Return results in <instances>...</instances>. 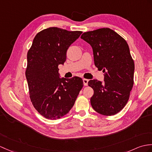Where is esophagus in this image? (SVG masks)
<instances>
[{
	"label": "esophagus",
	"instance_id": "34e87169",
	"mask_svg": "<svg viewBox=\"0 0 152 152\" xmlns=\"http://www.w3.org/2000/svg\"><path fill=\"white\" fill-rule=\"evenodd\" d=\"M88 82H89V80H88L87 79H83V84L84 86H87L88 85Z\"/></svg>",
	"mask_w": 152,
	"mask_h": 152
}]
</instances>
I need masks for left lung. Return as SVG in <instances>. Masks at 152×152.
<instances>
[{"label": "left lung", "instance_id": "1", "mask_svg": "<svg viewBox=\"0 0 152 152\" xmlns=\"http://www.w3.org/2000/svg\"><path fill=\"white\" fill-rule=\"evenodd\" d=\"M81 38L93 48L94 65L104 72V82L91 80L93 108L101 115L118 113L128 102L133 86L135 65L124 38L108 28L83 33Z\"/></svg>", "mask_w": 152, "mask_h": 152}]
</instances>
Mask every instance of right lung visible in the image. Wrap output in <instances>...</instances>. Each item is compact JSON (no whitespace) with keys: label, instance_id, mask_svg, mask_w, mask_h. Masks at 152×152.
<instances>
[{"label":"right lung","instance_id":"obj_1","mask_svg":"<svg viewBox=\"0 0 152 152\" xmlns=\"http://www.w3.org/2000/svg\"><path fill=\"white\" fill-rule=\"evenodd\" d=\"M50 27L39 32L27 54L26 77L30 100L44 117L56 120L68 113L73 107L83 80L60 77L59 65L66 61V51L82 34Z\"/></svg>","mask_w":152,"mask_h":152}]
</instances>
